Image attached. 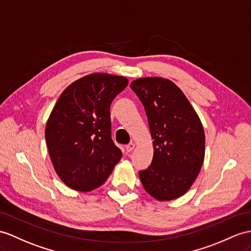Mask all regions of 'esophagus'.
Listing matches in <instances>:
<instances>
[{
  "label": "esophagus",
  "instance_id": "obj_1",
  "mask_svg": "<svg viewBox=\"0 0 251 251\" xmlns=\"http://www.w3.org/2000/svg\"><path fill=\"white\" fill-rule=\"evenodd\" d=\"M134 148H135V145H134L133 143H130L129 145L126 146V150L127 153H129V152H131Z\"/></svg>",
  "mask_w": 251,
  "mask_h": 251
}]
</instances>
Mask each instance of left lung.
<instances>
[{"label":"left lung","instance_id":"left-lung-1","mask_svg":"<svg viewBox=\"0 0 251 251\" xmlns=\"http://www.w3.org/2000/svg\"><path fill=\"white\" fill-rule=\"evenodd\" d=\"M130 87L143 103L153 139V160L139 172L142 184L156 200L179 198L191 188L204 160L205 136L199 116L170 79L142 77Z\"/></svg>","mask_w":251,"mask_h":251}]
</instances>
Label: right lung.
<instances>
[{
  "instance_id": "add662e5",
  "label": "right lung",
  "mask_w": 251,
  "mask_h": 251,
  "mask_svg": "<svg viewBox=\"0 0 251 251\" xmlns=\"http://www.w3.org/2000/svg\"><path fill=\"white\" fill-rule=\"evenodd\" d=\"M127 78L93 73L59 96L46 126L53 167L67 186L90 192L101 186L122 156L111 134L109 106Z\"/></svg>"
}]
</instances>
